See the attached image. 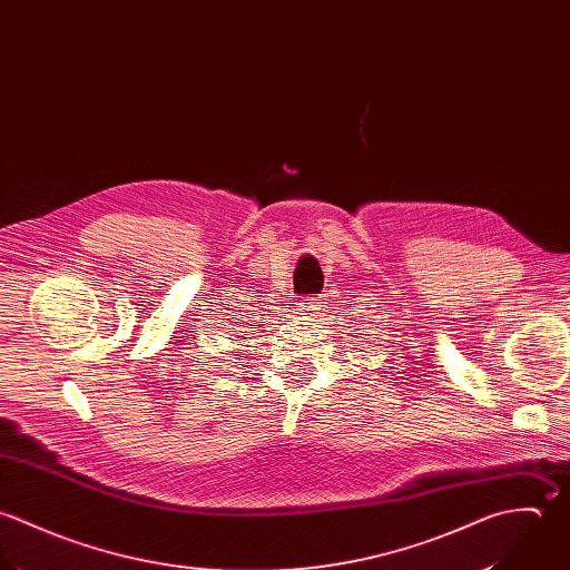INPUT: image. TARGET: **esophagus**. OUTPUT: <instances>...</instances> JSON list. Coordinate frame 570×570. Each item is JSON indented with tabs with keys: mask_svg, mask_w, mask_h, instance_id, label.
<instances>
[{
	"mask_svg": "<svg viewBox=\"0 0 570 570\" xmlns=\"http://www.w3.org/2000/svg\"><path fill=\"white\" fill-rule=\"evenodd\" d=\"M297 311H299L302 315H306L308 320H313V317H317V315H320V311H322V302H320V297H304V299H299Z\"/></svg>",
	"mask_w": 570,
	"mask_h": 570,
	"instance_id": "34e87169",
	"label": "esophagus"
}]
</instances>
